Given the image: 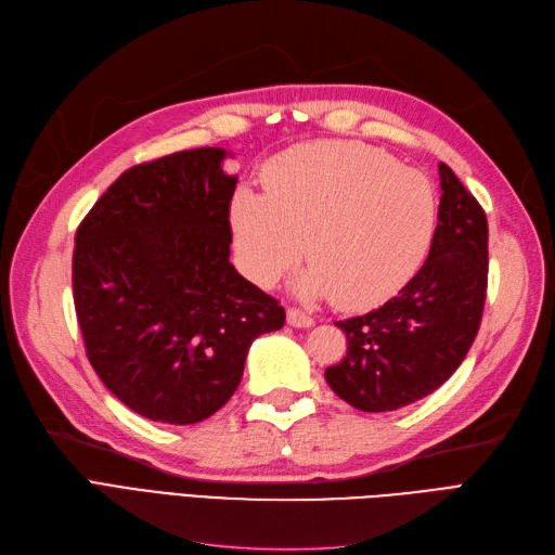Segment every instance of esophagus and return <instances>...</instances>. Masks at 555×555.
I'll return each mask as SVG.
<instances>
[{"label":"esophagus","instance_id":"34e87169","mask_svg":"<svg viewBox=\"0 0 555 555\" xmlns=\"http://www.w3.org/2000/svg\"><path fill=\"white\" fill-rule=\"evenodd\" d=\"M287 324L294 326V328H310V326H314V319L310 314H306L304 310L289 308L287 310Z\"/></svg>","mask_w":555,"mask_h":555}]
</instances>
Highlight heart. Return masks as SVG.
<instances>
[{"mask_svg": "<svg viewBox=\"0 0 555 555\" xmlns=\"http://www.w3.org/2000/svg\"><path fill=\"white\" fill-rule=\"evenodd\" d=\"M438 204L426 176L382 150L317 141L292 147L266 173V192L241 190L231 229L245 275L271 284L304 255L300 296L361 310L396 294L430 247Z\"/></svg>", "mask_w": 555, "mask_h": 555, "instance_id": "1", "label": "heart"}]
</instances>
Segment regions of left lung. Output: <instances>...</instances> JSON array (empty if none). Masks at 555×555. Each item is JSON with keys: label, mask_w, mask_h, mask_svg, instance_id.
Segmentation results:
<instances>
[{"label": "left lung", "mask_w": 555, "mask_h": 555, "mask_svg": "<svg viewBox=\"0 0 555 555\" xmlns=\"http://www.w3.org/2000/svg\"><path fill=\"white\" fill-rule=\"evenodd\" d=\"M428 259L373 312L335 322L347 357L326 367L335 396L361 412H391L433 393L463 363L483 314L489 222L447 164Z\"/></svg>", "instance_id": "left-lung-1"}]
</instances>
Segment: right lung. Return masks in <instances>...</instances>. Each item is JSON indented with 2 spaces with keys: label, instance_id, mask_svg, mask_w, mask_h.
<instances>
[{
  "label": "right lung",
  "instance_id": "right-lung-1",
  "mask_svg": "<svg viewBox=\"0 0 555 555\" xmlns=\"http://www.w3.org/2000/svg\"><path fill=\"white\" fill-rule=\"evenodd\" d=\"M227 150L131 166L76 231L74 304L88 359L129 410L204 422L238 389L249 345L284 308L229 261Z\"/></svg>",
  "mask_w": 555,
  "mask_h": 555
}]
</instances>
